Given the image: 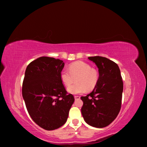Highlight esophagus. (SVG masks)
<instances>
[{
    "mask_svg": "<svg viewBox=\"0 0 147 147\" xmlns=\"http://www.w3.org/2000/svg\"><path fill=\"white\" fill-rule=\"evenodd\" d=\"M74 99H75V100H78V99L80 98V96H74Z\"/></svg>",
    "mask_w": 147,
    "mask_h": 147,
    "instance_id": "34e87169",
    "label": "esophagus"
}]
</instances>
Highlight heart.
<instances>
[{"instance_id":"1","label":"heart","mask_w":147,"mask_h":147,"mask_svg":"<svg viewBox=\"0 0 147 147\" xmlns=\"http://www.w3.org/2000/svg\"><path fill=\"white\" fill-rule=\"evenodd\" d=\"M69 70L63 69L60 73V79L65 86H70L76 78V83L67 88V92L71 94H81L86 89H93L98 80L97 71L91 69L90 65L82 61L73 62L69 66Z\"/></svg>"}]
</instances>
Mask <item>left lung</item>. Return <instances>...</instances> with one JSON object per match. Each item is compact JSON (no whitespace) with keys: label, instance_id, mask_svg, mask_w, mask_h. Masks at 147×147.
Listing matches in <instances>:
<instances>
[{"label":"left lung","instance_id":"obj_1","mask_svg":"<svg viewBox=\"0 0 147 147\" xmlns=\"http://www.w3.org/2000/svg\"><path fill=\"white\" fill-rule=\"evenodd\" d=\"M98 69V80L93 91L82 96V114L86 123L102 128L109 125L119 114L121 107L123 82L116 63L100 56L89 57Z\"/></svg>","mask_w":147,"mask_h":147}]
</instances>
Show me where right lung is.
I'll return each mask as SVG.
<instances>
[{
    "mask_svg": "<svg viewBox=\"0 0 147 147\" xmlns=\"http://www.w3.org/2000/svg\"><path fill=\"white\" fill-rule=\"evenodd\" d=\"M64 62L53 57H40L28 65L22 94L32 119L46 130H54L67 121L74 101L67 94L60 79Z\"/></svg>",
    "mask_w": 147,
    "mask_h": 147,
    "instance_id": "1",
    "label": "right lung"
}]
</instances>
